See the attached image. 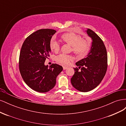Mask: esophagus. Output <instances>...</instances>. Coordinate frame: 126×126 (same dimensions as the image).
Here are the masks:
<instances>
[{
  "instance_id": "esophagus-1",
  "label": "esophagus",
  "mask_w": 126,
  "mask_h": 126,
  "mask_svg": "<svg viewBox=\"0 0 126 126\" xmlns=\"http://www.w3.org/2000/svg\"><path fill=\"white\" fill-rule=\"evenodd\" d=\"M67 68V67H65V66H63V70H65V69H66Z\"/></svg>"
}]
</instances>
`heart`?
<instances>
[{"instance_id": "obj_1", "label": "heart", "mask_w": 126, "mask_h": 126, "mask_svg": "<svg viewBox=\"0 0 126 126\" xmlns=\"http://www.w3.org/2000/svg\"><path fill=\"white\" fill-rule=\"evenodd\" d=\"M63 40L67 44L71 46L74 52L79 56H84L88 52L90 44L89 41L82 39V37L73 33H67L62 36ZM50 47L51 50L57 52L60 49V44L55 38L53 37L50 42ZM55 60L58 63L63 66H68L73 60V57L64 54L57 56Z\"/></svg>"}]
</instances>
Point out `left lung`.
<instances>
[{"label": "left lung", "mask_w": 126, "mask_h": 126, "mask_svg": "<svg viewBox=\"0 0 126 126\" xmlns=\"http://www.w3.org/2000/svg\"><path fill=\"white\" fill-rule=\"evenodd\" d=\"M86 32L93 40L90 50L86 58L76 63L78 68H74L75 74L71 78L72 85L81 92H88L99 85L108 66L107 53L104 42L92 30L88 29Z\"/></svg>", "instance_id": "left-lung-1"}]
</instances>
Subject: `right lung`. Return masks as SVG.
I'll return each instance as SVG.
<instances>
[{"label":"right lung","instance_id":"add662e5","mask_svg":"<svg viewBox=\"0 0 126 126\" xmlns=\"http://www.w3.org/2000/svg\"><path fill=\"white\" fill-rule=\"evenodd\" d=\"M54 29H42L33 32L24 41L19 59L21 77L30 88L39 93H46L56 85V78L63 67L52 63L45 65L51 52L50 42L56 33Z\"/></svg>","mask_w":126,"mask_h":126}]
</instances>
